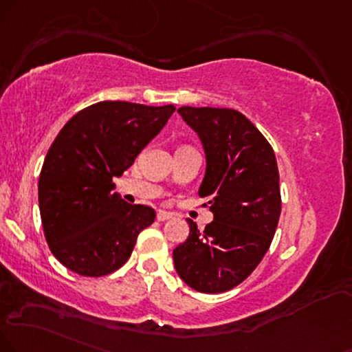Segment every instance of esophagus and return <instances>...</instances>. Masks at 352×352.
I'll list each match as a JSON object with an SVG mask.
<instances>
[{"instance_id": "obj_1", "label": "esophagus", "mask_w": 352, "mask_h": 352, "mask_svg": "<svg viewBox=\"0 0 352 352\" xmlns=\"http://www.w3.org/2000/svg\"><path fill=\"white\" fill-rule=\"evenodd\" d=\"M171 217H173V214H169V212H166V210H158V214H156V219H158L160 222H164V220L171 219Z\"/></svg>"}]
</instances>
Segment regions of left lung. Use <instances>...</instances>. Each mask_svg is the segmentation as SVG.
Returning a JSON list of instances; mask_svg holds the SVG:
<instances>
[{"label": "left lung", "mask_w": 352, "mask_h": 352, "mask_svg": "<svg viewBox=\"0 0 352 352\" xmlns=\"http://www.w3.org/2000/svg\"><path fill=\"white\" fill-rule=\"evenodd\" d=\"M201 138L207 168L199 196L214 220L173 251L176 272L189 287L219 294L236 287L267 253L280 215L279 169L272 146L241 112L219 107L177 109Z\"/></svg>", "instance_id": "left-lung-1"}]
</instances>
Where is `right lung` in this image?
Returning a JSON list of instances; mask_svg holds the SVG:
<instances>
[{"label": "right lung", "instance_id": "1", "mask_svg": "<svg viewBox=\"0 0 352 352\" xmlns=\"http://www.w3.org/2000/svg\"><path fill=\"white\" fill-rule=\"evenodd\" d=\"M176 107L102 101L63 125L38 177V209L56 259L86 277L111 274L127 261L155 210L114 192L122 176Z\"/></svg>", "mask_w": 352, "mask_h": 352}]
</instances>
